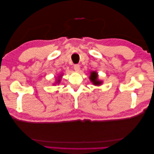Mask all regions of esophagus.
Listing matches in <instances>:
<instances>
[{"label": "esophagus", "mask_w": 154, "mask_h": 154, "mask_svg": "<svg viewBox=\"0 0 154 154\" xmlns=\"http://www.w3.org/2000/svg\"><path fill=\"white\" fill-rule=\"evenodd\" d=\"M74 69L75 71H76L77 72H79L80 71V65L76 64L74 65Z\"/></svg>", "instance_id": "obj_1"}]
</instances>
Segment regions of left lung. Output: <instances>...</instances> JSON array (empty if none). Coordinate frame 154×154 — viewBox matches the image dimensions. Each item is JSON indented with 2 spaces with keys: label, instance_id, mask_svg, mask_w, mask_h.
I'll return each instance as SVG.
<instances>
[{
  "label": "left lung",
  "instance_id": "8db88e82",
  "mask_svg": "<svg viewBox=\"0 0 154 154\" xmlns=\"http://www.w3.org/2000/svg\"><path fill=\"white\" fill-rule=\"evenodd\" d=\"M89 79L91 80V82L93 83V85H100L102 84L103 81H99L98 79V73H97L96 71H91V75L89 77Z\"/></svg>",
  "mask_w": 154,
  "mask_h": 154
}]
</instances>
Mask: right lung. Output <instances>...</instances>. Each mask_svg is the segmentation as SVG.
Here are the masks:
<instances>
[{"label": "right lung", "mask_w": 154, "mask_h": 154, "mask_svg": "<svg viewBox=\"0 0 154 154\" xmlns=\"http://www.w3.org/2000/svg\"><path fill=\"white\" fill-rule=\"evenodd\" d=\"M61 75H60V76L58 77V79L57 80V82H56V83H58V84H59V83H60V78H61L60 77H61Z\"/></svg>", "instance_id": "1"}]
</instances>
